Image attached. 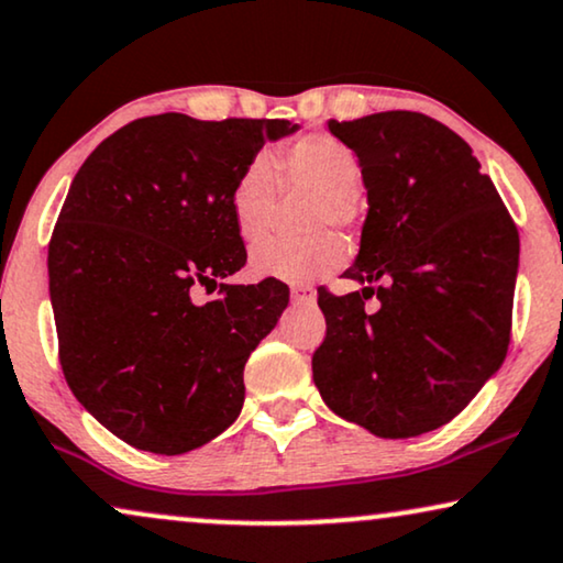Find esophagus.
I'll use <instances>...</instances> for the list:
<instances>
[{"instance_id":"1","label":"esophagus","mask_w":563,"mask_h":563,"mask_svg":"<svg viewBox=\"0 0 563 563\" xmlns=\"http://www.w3.org/2000/svg\"><path fill=\"white\" fill-rule=\"evenodd\" d=\"M314 297H318V295H314L312 287H305V284H297V287H291V299H295V302L312 305Z\"/></svg>"}]
</instances>
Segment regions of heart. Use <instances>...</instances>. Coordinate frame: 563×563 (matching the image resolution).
<instances>
[{
  "instance_id": "obj_1",
  "label": "heart",
  "mask_w": 563,
  "mask_h": 563,
  "mask_svg": "<svg viewBox=\"0 0 563 563\" xmlns=\"http://www.w3.org/2000/svg\"><path fill=\"white\" fill-rule=\"evenodd\" d=\"M361 161L341 137L310 133L297 137L276 158L256 156L241 168L230 189V214L245 245H256L272 233L284 191H307V230L328 225L351 228L356 218L353 197L361 189ZM349 258V249L335 233H314L302 243H272L253 253L251 272L282 282H312Z\"/></svg>"
}]
</instances>
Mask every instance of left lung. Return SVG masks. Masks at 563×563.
I'll use <instances>...</instances> for the list:
<instances>
[{"instance_id":"8db88e82","label":"left lung","mask_w":563,"mask_h":563,"mask_svg":"<svg viewBox=\"0 0 563 563\" xmlns=\"http://www.w3.org/2000/svg\"><path fill=\"white\" fill-rule=\"evenodd\" d=\"M328 128L361 161L368 214L343 274L364 289H318L328 333L312 353L314 387L368 433H428L456 418L507 356L518 228L443 122L391 110ZM374 294L380 302L368 311Z\"/></svg>"}]
</instances>
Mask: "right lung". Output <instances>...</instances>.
Listing matches in <instances>:
<instances>
[{
  "instance_id": "right-lung-1",
  "label": "right lung",
  "mask_w": 563,
  "mask_h": 563,
  "mask_svg": "<svg viewBox=\"0 0 563 563\" xmlns=\"http://www.w3.org/2000/svg\"><path fill=\"white\" fill-rule=\"evenodd\" d=\"M289 120L181 112L133 120L74 176L48 245L58 358L74 397L133 449L179 456L241 415L243 366L289 305L279 279L220 284L245 266L230 189Z\"/></svg>"
}]
</instances>
